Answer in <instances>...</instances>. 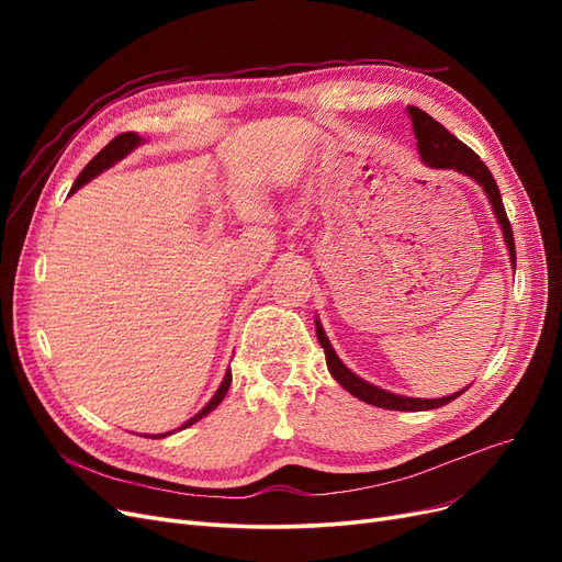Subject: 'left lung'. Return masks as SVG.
Returning <instances> with one entry per match:
<instances>
[{"instance_id":"left-lung-1","label":"left lung","mask_w":562,"mask_h":562,"mask_svg":"<svg viewBox=\"0 0 562 562\" xmlns=\"http://www.w3.org/2000/svg\"><path fill=\"white\" fill-rule=\"evenodd\" d=\"M407 116H411L413 122V131H415V140H417V151L422 161L427 164L429 168H452V171L462 173L471 180L479 182L483 187V192L490 201L492 213H495L497 223L502 227L504 234V241L508 248V255H512V267L516 269V246H514V232L512 225H508V217L504 211V203H502V194H499V187L492 178V173L487 171V166L481 161V157L475 155L471 147H467L462 140L454 138V135L443 126L438 124L434 116H429L424 110L419 108H407ZM316 337L326 351V363L330 375L342 384L351 396L361 398L363 403L370 405H378L384 407V411H403V413H419V411H434V407L446 405L450 401H454L459 394H464L467 386L462 391H457V394H450L446 398H411V396H398V394H391L386 389H380L375 384L366 382L363 378L356 375L351 372L342 361H339V356L335 353L330 339L323 330L321 321L316 316Z\"/></svg>"}]
</instances>
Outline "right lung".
I'll return each mask as SVG.
<instances>
[{"label": "right lung", "mask_w": 562, "mask_h": 562, "mask_svg": "<svg viewBox=\"0 0 562 562\" xmlns=\"http://www.w3.org/2000/svg\"><path fill=\"white\" fill-rule=\"evenodd\" d=\"M145 140L140 138L138 133H122V135H116V138L110 143V145H105L103 149L98 151V155L87 164V168H83V171L79 173V178L75 180V184H72V190H70V194H75L79 187H83L87 182H91L95 176H100L103 171H108L110 166H114L116 161H122L126 155H131V151L138 147V145H143ZM229 384H232V370H227L225 372V380H223V384L217 386V391L213 394V398L201 407V411L192 417V419H187L180 429H187V427H192L194 422H199L201 417H206L211 411H215V407L223 403V398H225V394H227V389H229ZM173 431H166V434H157L155 438H164V436H171Z\"/></svg>", "instance_id": "1"}]
</instances>
